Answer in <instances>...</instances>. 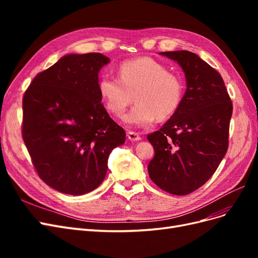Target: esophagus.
Instances as JSON below:
<instances>
[{"label":"esophagus","mask_w":258,"mask_h":258,"mask_svg":"<svg viewBox=\"0 0 258 258\" xmlns=\"http://www.w3.org/2000/svg\"><path fill=\"white\" fill-rule=\"evenodd\" d=\"M128 139L130 140V141H140L141 140V137H140V135L138 134V132H135V131H128Z\"/></svg>","instance_id":"34e87169"}]
</instances>
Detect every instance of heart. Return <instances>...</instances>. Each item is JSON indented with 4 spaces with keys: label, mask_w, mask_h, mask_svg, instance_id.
<instances>
[{
    "label": "heart",
    "mask_w": 258,
    "mask_h": 258,
    "mask_svg": "<svg viewBox=\"0 0 258 258\" xmlns=\"http://www.w3.org/2000/svg\"><path fill=\"white\" fill-rule=\"evenodd\" d=\"M98 91L105 110L121 117L135 100L137 104L127 116L129 123L144 127L156 117L165 119L181 104L184 85L177 74L168 71L160 62L150 57L123 61L118 67V77L103 74Z\"/></svg>",
    "instance_id": "obj_1"
}]
</instances>
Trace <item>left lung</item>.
<instances>
[{
    "label": "left lung",
    "mask_w": 258,
    "mask_h": 258,
    "mask_svg": "<svg viewBox=\"0 0 258 258\" xmlns=\"http://www.w3.org/2000/svg\"><path fill=\"white\" fill-rule=\"evenodd\" d=\"M161 54L182 67L187 88L171 118L147 135L155 151L147 170L159 188L184 196L214 174L227 152L232 102L221 74L196 53Z\"/></svg>",
    "instance_id": "left-lung-1"
}]
</instances>
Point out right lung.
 <instances>
[{
  "label": "right lung",
  "instance_id": "right-lung-1",
  "mask_svg": "<svg viewBox=\"0 0 258 258\" xmlns=\"http://www.w3.org/2000/svg\"><path fill=\"white\" fill-rule=\"evenodd\" d=\"M108 62L99 52L68 54L38 73L23 95V142L37 175L60 192L96 189L108 155L126 141L98 91V73Z\"/></svg>",
  "mask_w": 258,
  "mask_h": 258
}]
</instances>
